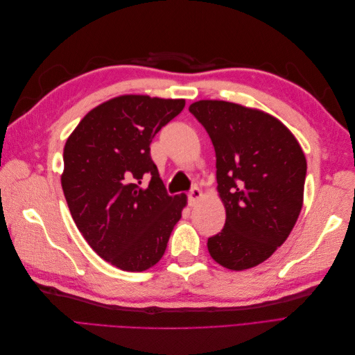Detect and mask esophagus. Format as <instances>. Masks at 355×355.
Masks as SVG:
<instances>
[{
	"mask_svg": "<svg viewBox=\"0 0 355 355\" xmlns=\"http://www.w3.org/2000/svg\"><path fill=\"white\" fill-rule=\"evenodd\" d=\"M188 198H189V204H191V206H196V204L202 198V192H201L197 187H194V188H192V189L189 191Z\"/></svg>",
	"mask_w": 355,
	"mask_h": 355,
	"instance_id": "obj_1",
	"label": "esophagus"
}]
</instances>
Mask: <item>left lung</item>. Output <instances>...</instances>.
<instances>
[{"label":"left lung","mask_w":355,"mask_h":355,"mask_svg":"<svg viewBox=\"0 0 355 355\" xmlns=\"http://www.w3.org/2000/svg\"><path fill=\"white\" fill-rule=\"evenodd\" d=\"M189 112L216 153L223 230L210 237V256L232 271L266 261L292 232L304 204L306 158L293 133L271 114L225 102L198 101Z\"/></svg>","instance_id":"left-lung-1"}]
</instances>
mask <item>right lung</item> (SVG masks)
Instances as JSON below:
<instances>
[{"label": "right lung", "instance_id": "right-lung-1", "mask_svg": "<svg viewBox=\"0 0 355 355\" xmlns=\"http://www.w3.org/2000/svg\"><path fill=\"white\" fill-rule=\"evenodd\" d=\"M185 99L123 94L85 115L63 148L62 189L72 219L103 261L141 272L163 257L187 196L170 197L149 154ZM145 174L152 176L141 187Z\"/></svg>", "mask_w": 355, "mask_h": 355}]
</instances>
